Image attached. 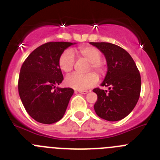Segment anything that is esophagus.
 Returning <instances> with one entry per match:
<instances>
[{"label":"esophagus","mask_w":160,"mask_h":160,"mask_svg":"<svg viewBox=\"0 0 160 160\" xmlns=\"http://www.w3.org/2000/svg\"><path fill=\"white\" fill-rule=\"evenodd\" d=\"M79 93L80 94H83V95H85V94L88 93V91H85V90H83V91H78Z\"/></svg>","instance_id":"1"}]
</instances>
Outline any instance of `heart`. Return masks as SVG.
Returning <instances> with one entry per match:
<instances>
[{
    "instance_id": "heart-1",
    "label": "heart",
    "mask_w": 160,
    "mask_h": 160,
    "mask_svg": "<svg viewBox=\"0 0 160 160\" xmlns=\"http://www.w3.org/2000/svg\"><path fill=\"white\" fill-rule=\"evenodd\" d=\"M80 56L90 62V68L98 73L102 72V63L101 62L102 54L97 48L91 46H82L77 49ZM75 63V56L71 50H66L60 56L58 65L60 68L65 72L72 71ZM98 82V77L94 73H88L86 75H80L72 73L65 77V83L68 87L76 90L82 91L90 88Z\"/></svg>"
}]
</instances>
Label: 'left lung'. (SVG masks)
Segmentation results:
<instances>
[{"mask_svg":"<svg viewBox=\"0 0 160 160\" xmlns=\"http://www.w3.org/2000/svg\"><path fill=\"white\" fill-rule=\"evenodd\" d=\"M105 56L107 72L102 86L109 92L95 88L97 94L94 109L98 117L109 122L120 121L130 114L137 105L141 88V75L129 53L109 42H90Z\"/></svg>","mask_w":160,"mask_h":160,"instance_id":"left-lung-1","label":"left lung"}]
</instances>
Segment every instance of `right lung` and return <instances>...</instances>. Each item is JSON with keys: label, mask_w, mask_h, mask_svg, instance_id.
I'll list each match as a JSON object with an SVG mask.
<instances>
[{"label": "right lung", "mask_w": 160, "mask_h": 160, "mask_svg": "<svg viewBox=\"0 0 160 160\" xmlns=\"http://www.w3.org/2000/svg\"><path fill=\"white\" fill-rule=\"evenodd\" d=\"M76 42H52L35 49L20 69L18 90L25 110L36 122L53 124L63 118L73 89L55 87L63 75L58 65L60 56Z\"/></svg>", "instance_id": "right-lung-1"}]
</instances>
